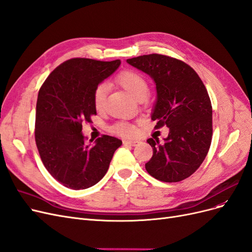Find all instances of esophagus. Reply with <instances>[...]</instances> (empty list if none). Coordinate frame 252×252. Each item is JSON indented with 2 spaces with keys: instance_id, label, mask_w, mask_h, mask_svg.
<instances>
[{
  "instance_id": "34e87169",
  "label": "esophagus",
  "mask_w": 252,
  "mask_h": 252,
  "mask_svg": "<svg viewBox=\"0 0 252 252\" xmlns=\"http://www.w3.org/2000/svg\"><path fill=\"white\" fill-rule=\"evenodd\" d=\"M125 145H131V147H136L137 144H139L138 140H124Z\"/></svg>"
}]
</instances>
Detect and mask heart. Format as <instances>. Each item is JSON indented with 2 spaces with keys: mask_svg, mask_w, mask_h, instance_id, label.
Returning a JSON list of instances; mask_svg holds the SVG:
<instances>
[{
  "mask_svg": "<svg viewBox=\"0 0 252 252\" xmlns=\"http://www.w3.org/2000/svg\"><path fill=\"white\" fill-rule=\"evenodd\" d=\"M116 82L125 88L137 100L145 98L149 93V83L145 77L133 70H126L121 72L116 77ZM108 87L105 84H100L95 88L93 93V102L96 110H101L104 107L105 97H107ZM111 131L113 133L119 134L121 136H133L136 134V126L128 123H117L112 126Z\"/></svg>",
  "mask_w": 252,
  "mask_h": 252,
  "instance_id": "heart-1",
  "label": "heart"
}]
</instances>
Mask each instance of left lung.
<instances>
[{
  "label": "left lung",
  "instance_id": "1",
  "mask_svg": "<svg viewBox=\"0 0 252 252\" xmlns=\"http://www.w3.org/2000/svg\"><path fill=\"white\" fill-rule=\"evenodd\" d=\"M156 84L157 100L152 113L156 128L166 126L163 142L148 139L153 156L148 173L163 182H179L192 175L204 161L213 137V108L207 90L188 63L162 54L126 60Z\"/></svg>",
  "mask_w": 252,
  "mask_h": 252
}]
</instances>
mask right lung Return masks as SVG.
Listing matches in <instances>:
<instances>
[{"label":"right lung","instance_id":"add662e5","mask_svg":"<svg viewBox=\"0 0 252 252\" xmlns=\"http://www.w3.org/2000/svg\"><path fill=\"white\" fill-rule=\"evenodd\" d=\"M120 60L71 59L54 69L40 87L35 113V142L45 167L63 186L86 189L108 172L118 138L102 135L87 144L83 123L96 115L95 88L114 73Z\"/></svg>","mask_w":252,"mask_h":252}]
</instances>
